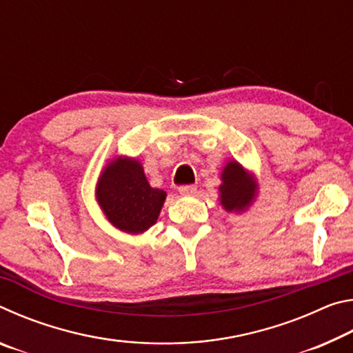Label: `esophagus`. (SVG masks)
<instances>
[{
  "label": "esophagus",
  "instance_id": "1",
  "mask_svg": "<svg viewBox=\"0 0 353 353\" xmlns=\"http://www.w3.org/2000/svg\"><path fill=\"white\" fill-rule=\"evenodd\" d=\"M179 193L181 194H185V196H188V194H194L196 193V185H181V187H179Z\"/></svg>",
  "mask_w": 353,
  "mask_h": 353
}]
</instances>
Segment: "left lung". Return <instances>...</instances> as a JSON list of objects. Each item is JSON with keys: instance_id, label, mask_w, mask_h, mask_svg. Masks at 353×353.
Here are the masks:
<instances>
[{"instance_id": "8db88e82", "label": "left lung", "mask_w": 353, "mask_h": 353, "mask_svg": "<svg viewBox=\"0 0 353 353\" xmlns=\"http://www.w3.org/2000/svg\"><path fill=\"white\" fill-rule=\"evenodd\" d=\"M221 179H223V185L219 187L221 204L225 210H241L249 205L250 199L254 198L255 185L249 182L248 174L240 165L236 162L227 163Z\"/></svg>"}]
</instances>
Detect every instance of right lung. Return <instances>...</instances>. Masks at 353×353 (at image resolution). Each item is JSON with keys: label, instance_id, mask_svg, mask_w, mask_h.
<instances>
[{"label": "right lung", "instance_id": "obj_1", "mask_svg": "<svg viewBox=\"0 0 353 353\" xmlns=\"http://www.w3.org/2000/svg\"><path fill=\"white\" fill-rule=\"evenodd\" d=\"M97 196L113 225L129 234H141L157 221L166 193L149 187L140 162L118 159L101 174Z\"/></svg>", "mask_w": 353, "mask_h": 353}]
</instances>
